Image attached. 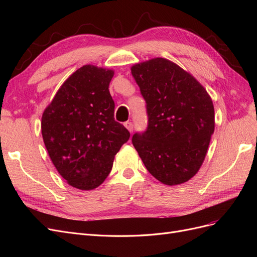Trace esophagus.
<instances>
[{
    "mask_svg": "<svg viewBox=\"0 0 257 257\" xmlns=\"http://www.w3.org/2000/svg\"><path fill=\"white\" fill-rule=\"evenodd\" d=\"M124 125H125V127L131 132V133H132V132H133V130H134V125H133V123H132V122H130V121H127V122H125V123H124Z\"/></svg>",
    "mask_w": 257,
    "mask_h": 257,
    "instance_id": "1",
    "label": "esophagus"
}]
</instances>
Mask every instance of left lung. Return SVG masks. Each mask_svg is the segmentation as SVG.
I'll return each instance as SVG.
<instances>
[{
	"mask_svg": "<svg viewBox=\"0 0 257 257\" xmlns=\"http://www.w3.org/2000/svg\"><path fill=\"white\" fill-rule=\"evenodd\" d=\"M131 69L148 116L147 128L136 132L132 143L159 181L186 182L203 164L213 134L212 100L192 75L166 59H152Z\"/></svg>",
	"mask_w": 257,
	"mask_h": 257,
	"instance_id": "left-lung-1",
	"label": "left lung"
}]
</instances>
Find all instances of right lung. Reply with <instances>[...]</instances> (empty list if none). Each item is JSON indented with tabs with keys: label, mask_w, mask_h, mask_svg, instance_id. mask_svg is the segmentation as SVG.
Returning <instances> with one entry per match:
<instances>
[{
	"label": "right lung",
	"mask_w": 257,
	"mask_h": 257,
	"mask_svg": "<svg viewBox=\"0 0 257 257\" xmlns=\"http://www.w3.org/2000/svg\"><path fill=\"white\" fill-rule=\"evenodd\" d=\"M113 72L84 65L68 77L42 118L49 157L69 185L93 190L104 182L130 132L114 120Z\"/></svg>",
	"instance_id": "obj_1"
}]
</instances>
